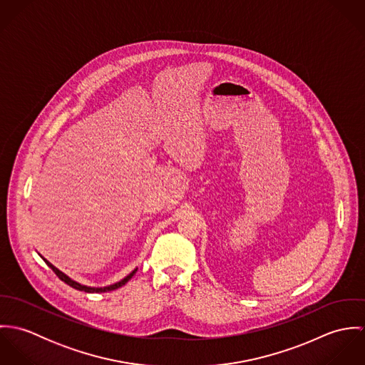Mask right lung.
<instances>
[{"label": "right lung", "mask_w": 365, "mask_h": 365, "mask_svg": "<svg viewBox=\"0 0 365 365\" xmlns=\"http://www.w3.org/2000/svg\"><path fill=\"white\" fill-rule=\"evenodd\" d=\"M39 255V253H38ZM41 256V255H39ZM43 261L52 268L53 271H54V274L61 279V281H64L67 285H70V287H73V288H76V289H78V291H84V292H108V291H113V289H118V288H120L122 285H125L135 274H136V271H138V267L132 271V272H129L125 278H122L120 281H118V282H115V284H110V285H106V287H90V285H84V284H80V282H77V281H74L73 278H70L67 274H64L63 271H60L57 267H54L51 261L46 260L43 256H41Z\"/></svg>", "instance_id": "add662e5"}]
</instances>
